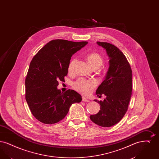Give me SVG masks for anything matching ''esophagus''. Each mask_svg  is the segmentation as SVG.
I'll list each match as a JSON object with an SVG mask.
<instances>
[{
  "instance_id": "34e87169",
  "label": "esophagus",
  "mask_w": 159,
  "mask_h": 159,
  "mask_svg": "<svg viewBox=\"0 0 159 159\" xmlns=\"http://www.w3.org/2000/svg\"><path fill=\"white\" fill-rule=\"evenodd\" d=\"M82 101H84V102H89V99L87 98H86V97H82Z\"/></svg>"
}]
</instances>
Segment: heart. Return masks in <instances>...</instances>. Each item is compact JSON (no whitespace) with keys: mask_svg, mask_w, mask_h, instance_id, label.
Wrapping results in <instances>:
<instances>
[{"mask_svg":"<svg viewBox=\"0 0 159 159\" xmlns=\"http://www.w3.org/2000/svg\"><path fill=\"white\" fill-rule=\"evenodd\" d=\"M86 60L91 66V68L101 67L103 64V59L102 57L98 53L92 52L87 55ZM76 59H73L68 64V72L72 74L75 70V66L76 64ZM97 86V83L94 80H88L84 79H79L73 84V87L76 91L84 94L89 95L91 93Z\"/></svg>","mask_w":159,"mask_h":159,"instance_id":"1","label":"heart"}]
</instances>
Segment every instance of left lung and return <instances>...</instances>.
<instances>
[{"label": "left lung", "mask_w": 159, "mask_h": 159, "mask_svg": "<svg viewBox=\"0 0 159 159\" xmlns=\"http://www.w3.org/2000/svg\"><path fill=\"white\" fill-rule=\"evenodd\" d=\"M109 57V68L105 79L96 91L97 96L104 94L99 103L98 113L90 116L93 123L102 127H111L120 121L128 110L132 90V72L126 57L116 46L107 42H97Z\"/></svg>", "instance_id": "obj_1"}]
</instances>
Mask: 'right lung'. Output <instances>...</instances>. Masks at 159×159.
Returning <instances> with one entry per match:
<instances>
[{"instance_id": "right-lung-1", "label": "right lung", "mask_w": 159, "mask_h": 159, "mask_svg": "<svg viewBox=\"0 0 159 159\" xmlns=\"http://www.w3.org/2000/svg\"><path fill=\"white\" fill-rule=\"evenodd\" d=\"M88 43L56 39L48 42L33 57L25 78V99L31 112L39 121L53 124L62 120L70 106L82 101L77 92H62L57 88L64 82L74 53Z\"/></svg>"}]
</instances>
